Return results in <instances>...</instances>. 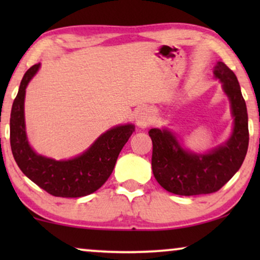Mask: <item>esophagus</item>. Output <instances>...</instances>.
Wrapping results in <instances>:
<instances>
[{
    "mask_svg": "<svg viewBox=\"0 0 260 260\" xmlns=\"http://www.w3.org/2000/svg\"><path fill=\"white\" fill-rule=\"evenodd\" d=\"M152 111L150 109H143L137 116V125L140 127H145L152 120Z\"/></svg>",
    "mask_w": 260,
    "mask_h": 260,
    "instance_id": "1",
    "label": "esophagus"
}]
</instances>
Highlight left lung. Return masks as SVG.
I'll return each mask as SVG.
<instances>
[{
    "label": "left lung",
    "instance_id": "1",
    "mask_svg": "<svg viewBox=\"0 0 260 260\" xmlns=\"http://www.w3.org/2000/svg\"><path fill=\"white\" fill-rule=\"evenodd\" d=\"M214 76L223 83L234 117L233 134L221 147L206 155L191 154L181 148L168 130L151 129V168L157 182L173 194L201 195L218 191L243 165L248 148L246 104L236 74L219 61Z\"/></svg>",
    "mask_w": 260,
    "mask_h": 260
}]
</instances>
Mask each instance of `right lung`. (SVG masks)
Wrapping results in <instances>:
<instances>
[{
  "label": "right lung",
  "instance_id": "obj_1",
  "mask_svg": "<svg viewBox=\"0 0 260 260\" xmlns=\"http://www.w3.org/2000/svg\"><path fill=\"white\" fill-rule=\"evenodd\" d=\"M40 63L31 66L21 80L10 113V147L22 173L53 197L80 198L93 193L106 182L131 135L134 125L116 126L103 134L87 151L69 161H55L35 154L24 130V94Z\"/></svg>",
  "mask_w": 260,
  "mask_h": 260
}]
</instances>
